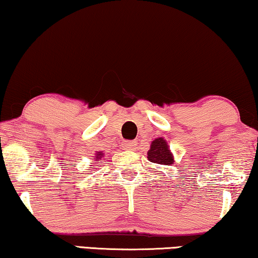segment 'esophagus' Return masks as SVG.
<instances>
[{
  "label": "esophagus",
  "mask_w": 258,
  "mask_h": 258,
  "mask_svg": "<svg viewBox=\"0 0 258 258\" xmlns=\"http://www.w3.org/2000/svg\"><path fill=\"white\" fill-rule=\"evenodd\" d=\"M136 141H125L124 143H123V149L124 150H135L136 149Z\"/></svg>",
  "instance_id": "esophagus-1"
}]
</instances>
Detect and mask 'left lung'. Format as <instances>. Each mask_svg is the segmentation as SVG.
Segmentation results:
<instances>
[{"label":"left lung","instance_id":"8db88e82","mask_svg":"<svg viewBox=\"0 0 258 258\" xmlns=\"http://www.w3.org/2000/svg\"><path fill=\"white\" fill-rule=\"evenodd\" d=\"M148 160L153 163L170 165L174 163V156H172L167 141L162 137L155 139L150 144V149L148 151Z\"/></svg>","mask_w":258,"mask_h":258}]
</instances>
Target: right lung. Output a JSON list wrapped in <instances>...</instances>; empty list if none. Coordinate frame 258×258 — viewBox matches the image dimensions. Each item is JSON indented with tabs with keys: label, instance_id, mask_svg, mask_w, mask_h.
Instances as JSON below:
<instances>
[{
	"label": "right lung",
	"instance_id": "right-lung-1",
	"mask_svg": "<svg viewBox=\"0 0 258 258\" xmlns=\"http://www.w3.org/2000/svg\"><path fill=\"white\" fill-rule=\"evenodd\" d=\"M95 157H96V160H101V158L103 157V153H101V151H98V153L96 154V156H95Z\"/></svg>",
	"mask_w": 258,
	"mask_h": 258
}]
</instances>
